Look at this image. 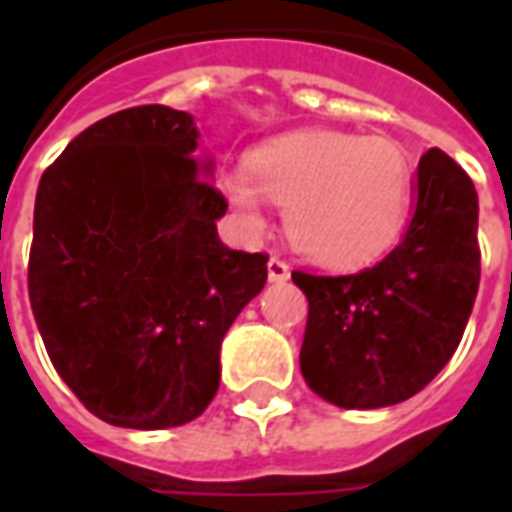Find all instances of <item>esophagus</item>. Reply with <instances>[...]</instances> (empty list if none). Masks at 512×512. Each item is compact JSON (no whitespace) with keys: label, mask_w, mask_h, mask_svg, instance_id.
Masks as SVG:
<instances>
[{"label":"esophagus","mask_w":512,"mask_h":512,"mask_svg":"<svg viewBox=\"0 0 512 512\" xmlns=\"http://www.w3.org/2000/svg\"><path fill=\"white\" fill-rule=\"evenodd\" d=\"M268 279L271 282H288L290 279V266L282 257H271L268 260Z\"/></svg>","instance_id":"34e87169"}]
</instances>
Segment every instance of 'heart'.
Instances as JSON below:
<instances>
[{
    "label": "heart",
    "mask_w": 512,
    "mask_h": 512,
    "mask_svg": "<svg viewBox=\"0 0 512 512\" xmlns=\"http://www.w3.org/2000/svg\"><path fill=\"white\" fill-rule=\"evenodd\" d=\"M222 194L249 224L266 200L285 205L293 244L323 266L354 268L395 244L411 208L414 169L392 136L312 128L260 145L249 169L222 172Z\"/></svg>",
    "instance_id": "1"
}]
</instances>
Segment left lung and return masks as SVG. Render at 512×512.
Returning <instances> with one entry per match:
<instances>
[{
    "instance_id": "left-lung-1",
    "label": "left lung",
    "mask_w": 512,
    "mask_h": 512,
    "mask_svg": "<svg viewBox=\"0 0 512 512\" xmlns=\"http://www.w3.org/2000/svg\"><path fill=\"white\" fill-rule=\"evenodd\" d=\"M310 301L301 376L340 408L417 395L461 343L480 285L477 191L447 153L419 158L417 202L403 241L356 274L293 271Z\"/></svg>"
}]
</instances>
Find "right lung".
<instances>
[{
	"label": "right lung",
	"instance_id": "right-lung-1",
	"mask_svg": "<svg viewBox=\"0 0 512 512\" xmlns=\"http://www.w3.org/2000/svg\"><path fill=\"white\" fill-rule=\"evenodd\" d=\"M197 136L186 112L134 106L82 131L40 178L32 315L54 370L109 425L200 417L224 334L266 285L268 255L219 241L227 200L200 178Z\"/></svg>",
	"mask_w": 512,
	"mask_h": 512
}]
</instances>
